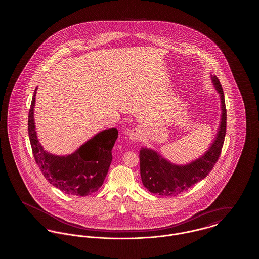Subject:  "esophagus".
<instances>
[{
	"mask_svg": "<svg viewBox=\"0 0 259 259\" xmlns=\"http://www.w3.org/2000/svg\"><path fill=\"white\" fill-rule=\"evenodd\" d=\"M128 136H129V139L131 141L135 142V141H139L141 139V132H140V130L138 128H133L132 130H130Z\"/></svg>",
	"mask_w": 259,
	"mask_h": 259,
	"instance_id": "esophagus-1",
	"label": "esophagus"
}]
</instances>
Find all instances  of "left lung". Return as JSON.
<instances>
[{
    "label": "left lung",
    "instance_id": "left-lung-1",
    "mask_svg": "<svg viewBox=\"0 0 259 259\" xmlns=\"http://www.w3.org/2000/svg\"><path fill=\"white\" fill-rule=\"evenodd\" d=\"M220 94L222 116L217 136L208 150L196 160L177 165L165 159L152 148L140 150V170L144 186L151 193L162 196H176L205 179L219 159L226 133V108L222 84L215 75H210Z\"/></svg>",
    "mask_w": 259,
    "mask_h": 259
}]
</instances>
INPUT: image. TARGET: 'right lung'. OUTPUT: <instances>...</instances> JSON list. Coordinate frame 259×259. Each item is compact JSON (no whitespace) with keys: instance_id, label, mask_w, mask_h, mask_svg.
<instances>
[{"instance_id":"obj_1","label":"right lung","mask_w":259,"mask_h":259,"mask_svg":"<svg viewBox=\"0 0 259 259\" xmlns=\"http://www.w3.org/2000/svg\"><path fill=\"white\" fill-rule=\"evenodd\" d=\"M37 89L36 87L28 116V133L36 163L49 183L64 193L74 196L90 195L105 181L118 131L116 128L103 130L68 155L48 152L37 139L34 120Z\"/></svg>"}]
</instances>
